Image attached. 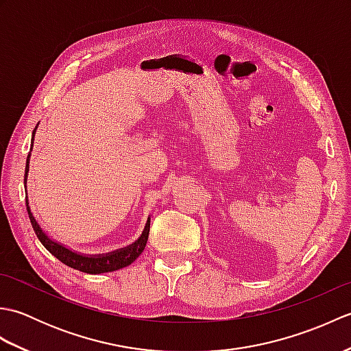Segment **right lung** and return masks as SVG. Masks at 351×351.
<instances>
[{
	"mask_svg": "<svg viewBox=\"0 0 351 351\" xmlns=\"http://www.w3.org/2000/svg\"><path fill=\"white\" fill-rule=\"evenodd\" d=\"M34 136V132H33ZM29 158V156H28ZM28 158H27V166H25V180H27V171H28ZM24 180V182H25ZM27 202V211H28V217L29 221H32V226L34 229V232L39 238L40 243L45 245L49 253H52L58 261H62L63 264H66L71 268H75V270L84 271L88 274H99V273H108V271H114V270H121V268L132 264L136 261L141 252L145 250L146 243H147V237H149V228H151V223H146V228L143 230V234L138 238L137 243H134L132 245L122 250H117L110 253V255H104V256H83L78 255V253H73L69 249L63 247V245L57 244L54 241H51L49 238L42 232V229L37 225V221L34 220L33 214L29 213V206H28V199H25Z\"/></svg>",
	"mask_w": 351,
	"mask_h": 351,
	"instance_id": "add662e5",
	"label": "right lung"
}]
</instances>
